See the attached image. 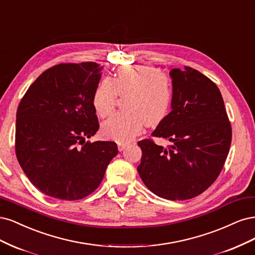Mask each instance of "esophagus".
<instances>
[{"instance_id": "34e87169", "label": "esophagus", "mask_w": 255, "mask_h": 255, "mask_svg": "<svg viewBox=\"0 0 255 255\" xmlns=\"http://www.w3.org/2000/svg\"><path fill=\"white\" fill-rule=\"evenodd\" d=\"M127 146H128V144H125V143H119V144H118V147H119V150H120V151L124 150Z\"/></svg>"}]
</instances>
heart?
<instances>
[{
	"label": "heart",
	"mask_w": 255,
	"mask_h": 255,
	"mask_svg": "<svg viewBox=\"0 0 255 255\" xmlns=\"http://www.w3.org/2000/svg\"><path fill=\"white\" fill-rule=\"evenodd\" d=\"M118 95H129L126 112L113 114L104 122L103 134L114 141L129 142L142 132L145 123L157 126L168 116L172 103L170 80L150 64L125 65L118 69L113 79L105 78L96 87L93 106L102 118L116 108Z\"/></svg>",
	"instance_id": "b5f03b06"
}]
</instances>
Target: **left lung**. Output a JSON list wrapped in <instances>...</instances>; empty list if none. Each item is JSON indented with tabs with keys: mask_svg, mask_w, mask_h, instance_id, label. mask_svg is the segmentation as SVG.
<instances>
[{
	"mask_svg": "<svg viewBox=\"0 0 255 255\" xmlns=\"http://www.w3.org/2000/svg\"><path fill=\"white\" fill-rule=\"evenodd\" d=\"M171 111L151 135L167 138L168 148L143 139L137 172L144 184L168 200H186L217 179L229 153L232 129L217 86L190 67L169 72Z\"/></svg>",
	"mask_w": 255,
	"mask_h": 255,
	"instance_id": "8db88e82",
	"label": "left lung"
}]
</instances>
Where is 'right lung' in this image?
<instances>
[{
    "label": "right lung",
    "instance_id": "obj_1",
    "mask_svg": "<svg viewBox=\"0 0 255 255\" xmlns=\"http://www.w3.org/2000/svg\"><path fill=\"white\" fill-rule=\"evenodd\" d=\"M103 68L95 62L55 65L18 107L17 159L34 186L53 198L78 200L93 193L119 152L114 142L85 143L100 128L93 94Z\"/></svg>",
    "mask_w": 255,
    "mask_h": 255
}]
</instances>
